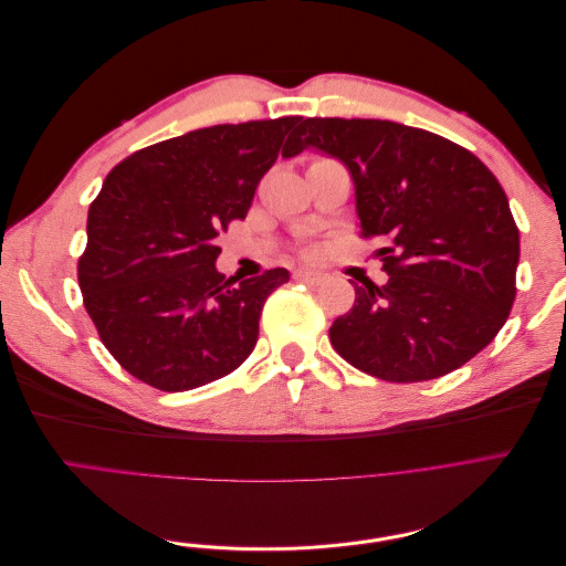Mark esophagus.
<instances>
[{
	"label": "esophagus",
	"mask_w": 566,
	"mask_h": 566,
	"mask_svg": "<svg viewBox=\"0 0 566 566\" xmlns=\"http://www.w3.org/2000/svg\"><path fill=\"white\" fill-rule=\"evenodd\" d=\"M293 276L297 279V281H304V283H321L325 276L323 273H318V271H312V269H297Z\"/></svg>",
	"instance_id": "esophagus-1"
}]
</instances>
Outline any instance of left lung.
<instances>
[{
  "mask_svg": "<svg viewBox=\"0 0 566 566\" xmlns=\"http://www.w3.org/2000/svg\"><path fill=\"white\" fill-rule=\"evenodd\" d=\"M293 142L345 163L364 238L389 281L356 285L335 352L387 382L441 378L499 335L515 302L520 229L474 153L389 119L306 117Z\"/></svg>",
  "mask_w": 566,
  "mask_h": 566,
  "instance_id": "1",
  "label": "left lung"
}]
</instances>
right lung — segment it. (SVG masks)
<instances>
[{
    "label": "right lung",
    "mask_w": 566,
    "mask_h": 566,
    "mask_svg": "<svg viewBox=\"0 0 566 566\" xmlns=\"http://www.w3.org/2000/svg\"><path fill=\"white\" fill-rule=\"evenodd\" d=\"M300 115L214 125L132 153L111 169L77 262L84 310L115 361L163 391L214 382L256 345L266 297L287 269L224 281L217 235L245 219Z\"/></svg>",
    "instance_id": "1"
}]
</instances>
